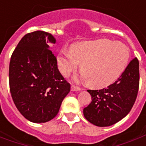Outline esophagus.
Listing matches in <instances>:
<instances>
[{
	"label": "esophagus",
	"instance_id": "obj_1",
	"mask_svg": "<svg viewBox=\"0 0 146 146\" xmlns=\"http://www.w3.org/2000/svg\"><path fill=\"white\" fill-rule=\"evenodd\" d=\"M71 91L72 92H80V91H81V88L77 87V86L72 85L71 86Z\"/></svg>",
	"mask_w": 146,
	"mask_h": 146
}]
</instances>
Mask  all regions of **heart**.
I'll use <instances>...</instances> for the list:
<instances>
[{"instance_id":"b5f03b06","label":"heart","mask_w":146,"mask_h":146,"mask_svg":"<svg viewBox=\"0 0 146 146\" xmlns=\"http://www.w3.org/2000/svg\"><path fill=\"white\" fill-rule=\"evenodd\" d=\"M128 48L120 42L109 39L79 42L71 45L70 51H62L57 56V66L64 76H70L80 63L83 79L93 88L113 84L127 66Z\"/></svg>"}]
</instances>
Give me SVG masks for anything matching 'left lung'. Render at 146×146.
I'll use <instances>...</instances> for the list:
<instances>
[{"label":"left lung","mask_w":146,"mask_h":146,"mask_svg":"<svg viewBox=\"0 0 146 146\" xmlns=\"http://www.w3.org/2000/svg\"><path fill=\"white\" fill-rule=\"evenodd\" d=\"M139 62L132 59L119 78L106 88L88 90L92 102L83 110L87 120L98 127H109L124 118L137 98Z\"/></svg>","instance_id":"1"}]
</instances>
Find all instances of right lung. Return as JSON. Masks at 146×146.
I'll list each match as a JSON object with an SVG mask.
<instances>
[{
	"mask_svg": "<svg viewBox=\"0 0 146 146\" xmlns=\"http://www.w3.org/2000/svg\"><path fill=\"white\" fill-rule=\"evenodd\" d=\"M56 40L41 30L27 33L11 54L9 86L15 106L33 123L51 120L59 111L70 84L58 70L57 59L49 50Z\"/></svg>",
	"mask_w": 146,
	"mask_h": 146,
	"instance_id": "right-lung-1",
	"label": "right lung"
}]
</instances>
